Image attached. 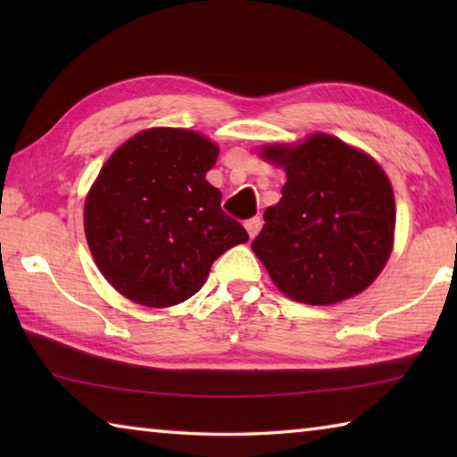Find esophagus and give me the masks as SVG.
Wrapping results in <instances>:
<instances>
[{"label":"esophagus","instance_id":"34e87169","mask_svg":"<svg viewBox=\"0 0 457 457\" xmlns=\"http://www.w3.org/2000/svg\"><path fill=\"white\" fill-rule=\"evenodd\" d=\"M260 228H262V221H260V218H252V220H247V221H245V229H247V236H250L252 239L258 236V231H260Z\"/></svg>","mask_w":457,"mask_h":457}]
</instances>
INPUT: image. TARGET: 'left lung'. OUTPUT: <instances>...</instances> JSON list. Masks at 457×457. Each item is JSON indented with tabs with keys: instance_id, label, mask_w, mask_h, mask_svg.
<instances>
[{
	"instance_id": "obj_1",
	"label": "left lung",
	"mask_w": 457,
	"mask_h": 457,
	"mask_svg": "<svg viewBox=\"0 0 457 457\" xmlns=\"http://www.w3.org/2000/svg\"><path fill=\"white\" fill-rule=\"evenodd\" d=\"M260 157L284 169L282 199L264 212L252 250L278 290L328 306L367 290L395 242V195L369 153L327 133L268 143Z\"/></svg>"
}]
</instances>
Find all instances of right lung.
I'll use <instances>...</instances> for the list:
<instances>
[{
  "label": "right lung",
  "mask_w": 457,
  "mask_h": 457,
  "mask_svg": "<svg viewBox=\"0 0 457 457\" xmlns=\"http://www.w3.org/2000/svg\"><path fill=\"white\" fill-rule=\"evenodd\" d=\"M218 154L195 130L153 127L106 159L84 199V234L100 274L125 298L181 304L223 252L247 242L205 179Z\"/></svg>",
  "instance_id": "1"
}]
</instances>
